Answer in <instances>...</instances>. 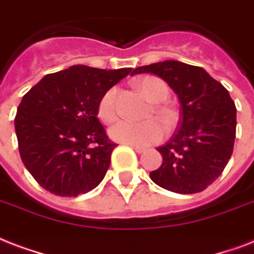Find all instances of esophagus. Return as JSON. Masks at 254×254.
I'll list each match as a JSON object with an SVG mask.
<instances>
[{"label":"esophagus","mask_w":254,"mask_h":254,"mask_svg":"<svg viewBox=\"0 0 254 254\" xmlns=\"http://www.w3.org/2000/svg\"><path fill=\"white\" fill-rule=\"evenodd\" d=\"M131 147H132V148L135 149V151H136L137 154H143V152H145V151H147V148H145V147H141V145H133V144H131Z\"/></svg>","instance_id":"obj_1"}]
</instances>
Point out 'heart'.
Segmentation results:
<instances>
[{
	"mask_svg": "<svg viewBox=\"0 0 254 254\" xmlns=\"http://www.w3.org/2000/svg\"><path fill=\"white\" fill-rule=\"evenodd\" d=\"M137 87L144 94V96H147L155 103H162L170 95V88L166 82H163L156 76L141 78L137 80ZM115 96H117V88L113 87L110 88L109 91H106L105 95L99 100L98 117L105 123H110L115 119V115H117ZM154 111L166 122H171L172 119V111L166 106H155ZM166 126L155 118L145 122H131L123 119L110 127L109 135L114 140L125 143V144L149 145L162 140L166 135Z\"/></svg>",
	"mask_w": 254,
	"mask_h": 254,
	"instance_id": "obj_1",
	"label": "heart"
}]
</instances>
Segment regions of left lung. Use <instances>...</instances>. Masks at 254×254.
Returning a JSON list of instances; mask_svg holds the SVG:
<instances>
[{"mask_svg": "<svg viewBox=\"0 0 254 254\" xmlns=\"http://www.w3.org/2000/svg\"><path fill=\"white\" fill-rule=\"evenodd\" d=\"M155 74L178 95L182 121L166 144L156 148L163 163L151 180L176 193H197L219 178L233 152L236 106L223 84L202 67L164 61L132 70Z\"/></svg>", "mask_w": 254, "mask_h": 254, "instance_id": "1", "label": "left lung"}]
</instances>
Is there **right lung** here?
Instances as JSON below:
<instances>
[{
    "label": "right lung",
    "instance_id": "right-lung-1",
    "mask_svg": "<svg viewBox=\"0 0 254 254\" xmlns=\"http://www.w3.org/2000/svg\"><path fill=\"white\" fill-rule=\"evenodd\" d=\"M131 71L75 64L47 74L23 95L14 119L19 155L42 188L75 197L99 186L117 144L100 125L98 105Z\"/></svg>",
    "mask_w": 254,
    "mask_h": 254
}]
</instances>
